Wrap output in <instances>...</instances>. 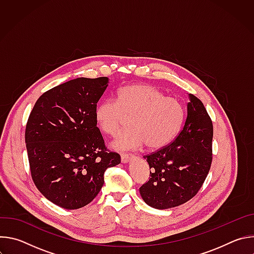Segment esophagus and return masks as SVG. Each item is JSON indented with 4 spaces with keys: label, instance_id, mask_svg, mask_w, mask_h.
Returning a JSON list of instances; mask_svg holds the SVG:
<instances>
[{
    "label": "esophagus",
    "instance_id": "obj_1",
    "mask_svg": "<svg viewBox=\"0 0 254 254\" xmlns=\"http://www.w3.org/2000/svg\"><path fill=\"white\" fill-rule=\"evenodd\" d=\"M121 158H122V162H123V163H127V162L132 158V155H131V154H126V153H124V154L121 155Z\"/></svg>",
    "mask_w": 254,
    "mask_h": 254
}]
</instances>
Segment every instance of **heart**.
<instances>
[{
  "label": "heart",
  "instance_id": "b5f03b06",
  "mask_svg": "<svg viewBox=\"0 0 254 254\" xmlns=\"http://www.w3.org/2000/svg\"><path fill=\"white\" fill-rule=\"evenodd\" d=\"M130 118V127L113 141L117 150H133L146 143L149 150L165 148L179 133L185 118L178 98L165 96L152 85L135 84L121 88L117 98L99 102L94 119L101 131L116 135Z\"/></svg>",
  "mask_w": 254,
  "mask_h": 254
}]
</instances>
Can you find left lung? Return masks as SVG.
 <instances>
[{
	"instance_id": "8db88e82",
	"label": "left lung",
	"mask_w": 254,
	"mask_h": 254,
	"mask_svg": "<svg viewBox=\"0 0 254 254\" xmlns=\"http://www.w3.org/2000/svg\"><path fill=\"white\" fill-rule=\"evenodd\" d=\"M187 117L176 138L165 148L143 156L150 179L139 188L141 198L156 209H168L191 200L211 168L213 125L203 102L190 94Z\"/></svg>"
}]
</instances>
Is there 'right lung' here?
Here are the masks:
<instances>
[{"label":"right lung","instance_id":"1","mask_svg":"<svg viewBox=\"0 0 254 254\" xmlns=\"http://www.w3.org/2000/svg\"><path fill=\"white\" fill-rule=\"evenodd\" d=\"M107 83V77H79L57 85L29 116L25 141L33 182L64 209L89 204L103 186L105 170L121 163L105 147L94 119Z\"/></svg>","mask_w":254,"mask_h":254}]
</instances>
